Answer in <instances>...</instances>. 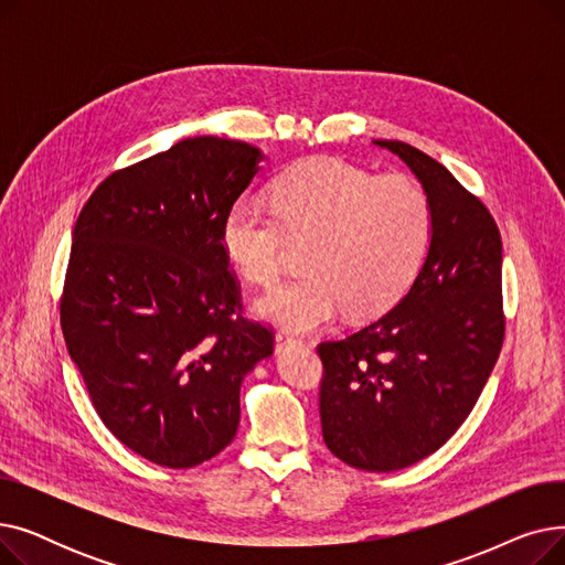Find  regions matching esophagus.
I'll use <instances>...</instances> for the list:
<instances>
[{"mask_svg":"<svg viewBox=\"0 0 565 565\" xmlns=\"http://www.w3.org/2000/svg\"><path fill=\"white\" fill-rule=\"evenodd\" d=\"M295 343H300V339L292 337V334L286 332V330H279V332L275 334V348H277V350H284V348L295 345Z\"/></svg>","mask_w":565,"mask_h":565,"instance_id":"34e87169","label":"esophagus"}]
</instances>
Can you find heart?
I'll list each match as a JSON object with an SVG mask.
<instances>
[{
    "instance_id": "obj_1",
    "label": "heart",
    "mask_w": 565,
    "mask_h": 565,
    "mask_svg": "<svg viewBox=\"0 0 565 565\" xmlns=\"http://www.w3.org/2000/svg\"><path fill=\"white\" fill-rule=\"evenodd\" d=\"M430 235L426 192L403 173L373 175L339 158L302 162L270 188V211L237 201L222 247L247 281L273 286L290 245H307V270L256 302L263 318L295 332L394 307L417 275Z\"/></svg>"
}]
</instances>
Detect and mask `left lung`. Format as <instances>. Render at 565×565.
Masks as SVG:
<instances>
[{
	"mask_svg": "<svg viewBox=\"0 0 565 565\" xmlns=\"http://www.w3.org/2000/svg\"><path fill=\"white\" fill-rule=\"evenodd\" d=\"M375 143L422 181L430 247L392 311L345 339L318 343L320 424L345 465L394 471L435 454L469 417L497 364L507 316L501 235L486 203L419 148Z\"/></svg>",
	"mask_w": 565,
	"mask_h": 565,
	"instance_id": "obj_1",
	"label": "left lung"
}]
</instances>
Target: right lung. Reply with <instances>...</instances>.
Returning <instances> with one entry per match:
<instances>
[{
    "mask_svg": "<svg viewBox=\"0 0 565 565\" xmlns=\"http://www.w3.org/2000/svg\"><path fill=\"white\" fill-rule=\"evenodd\" d=\"M252 143L194 137L109 173L84 203L62 292L71 360L109 433L160 467L215 458L241 384L275 350L249 320L222 222L252 178Z\"/></svg>",
    "mask_w": 565,
    "mask_h": 565,
    "instance_id": "obj_1",
    "label": "right lung"
}]
</instances>
